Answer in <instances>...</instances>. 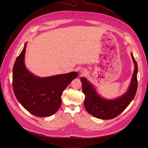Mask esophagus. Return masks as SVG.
I'll use <instances>...</instances> for the list:
<instances>
[{
  "mask_svg": "<svg viewBox=\"0 0 148 148\" xmlns=\"http://www.w3.org/2000/svg\"><path fill=\"white\" fill-rule=\"evenodd\" d=\"M82 74H83V75H85V72H83Z\"/></svg>",
  "mask_w": 148,
  "mask_h": 148,
  "instance_id": "esophagus-1",
  "label": "esophagus"
}]
</instances>
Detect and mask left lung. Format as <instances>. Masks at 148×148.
Here are the masks:
<instances>
[{"mask_svg": "<svg viewBox=\"0 0 148 148\" xmlns=\"http://www.w3.org/2000/svg\"><path fill=\"white\" fill-rule=\"evenodd\" d=\"M131 56L134 70L130 84L127 92L116 99L109 100L102 97L85 77H81L82 90L85 95V108L90 114L103 120L114 119L123 112L133 100L137 89L138 66L132 53Z\"/></svg>", "mask_w": 148, "mask_h": 148, "instance_id": "obj_1", "label": "left lung"}]
</instances>
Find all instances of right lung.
Wrapping results in <instances>:
<instances>
[{"instance_id": "right-lung-1", "label": "right lung", "mask_w": 148, "mask_h": 148, "mask_svg": "<svg viewBox=\"0 0 148 148\" xmlns=\"http://www.w3.org/2000/svg\"><path fill=\"white\" fill-rule=\"evenodd\" d=\"M27 44L13 67L14 92L20 104L29 113L38 117H49L59 110L64 90L78 74L72 72L47 77L34 75L24 63Z\"/></svg>"}]
</instances>
